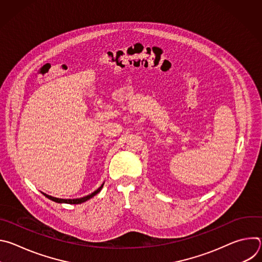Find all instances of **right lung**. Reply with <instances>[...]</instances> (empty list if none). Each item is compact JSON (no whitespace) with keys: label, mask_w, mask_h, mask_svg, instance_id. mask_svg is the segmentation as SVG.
I'll return each mask as SVG.
<instances>
[{"label":"right lung","mask_w":262,"mask_h":262,"mask_svg":"<svg viewBox=\"0 0 262 262\" xmlns=\"http://www.w3.org/2000/svg\"><path fill=\"white\" fill-rule=\"evenodd\" d=\"M104 183V182H103ZM103 183L99 186V188L96 190V191H94L93 193H91L90 195H88V196H85V197H82V198H77V199H60V198H56V197H52V196H50V195H47V194H45V193H42L47 198H49L50 200H52V201H55V202H57V203H67V204H81V203H83V202H86L87 200H89V199H91L92 197H94L96 194H98L100 191H101V189H102V186H103Z\"/></svg>","instance_id":"1"}]
</instances>
